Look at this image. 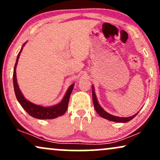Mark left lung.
Here are the masks:
<instances>
[{
  "label": "left lung",
  "mask_w": 160,
  "mask_h": 160,
  "mask_svg": "<svg viewBox=\"0 0 160 160\" xmlns=\"http://www.w3.org/2000/svg\"><path fill=\"white\" fill-rule=\"evenodd\" d=\"M92 101H93V104H94V107L95 111H96L97 113H98L99 115L101 116L103 118L106 119V120H108L110 121H113V122H127L128 121L132 120L134 117L137 115V113H135V115L132 116V117H116V116L111 115L110 113H108V112H106L100 106V104H98V100H97L96 95L95 94V90H94V86H92Z\"/></svg>",
  "instance_id": "8db88e82"
}]
</instances>
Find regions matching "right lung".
I'll list each match as a JSON object with an SVG mask.
<instances>
[{
    "mask_svg": "<svg viewBox=\"0 0 160 160\" xmlns=\"http://www.w3.org/2000/svg\"><path fill=\"white\" fill-rule=\"evenodd\" d=\"M25 44V43L22 45L21 50L19 51V54H18L17 58H16V62L13 69L14 91H15V95L18 102H19V103L21 104V106L23 108V109L25 110L29 115L32 116V117H34V118L40 119V120H49V119H55L56 118V117L63 115L68 109L70 95H71V92H72L73 88H74V83L71 84V85L69 86L68 89L66 92L65 96H64L62 102H60V103L56 104V105L51 106V107H43V106H40L38 105V104H33L32 102H29L28 100L25 99V97L23 96L21 90H20L17 83L16 69V65H17L18 63V60H19L20 56V53H21L22 50V48Z\"/></svg>",
    "mask_w": 160,
    "mask_h": 160,
    "instance_id": "add662e5",
    "label": "right lung"
}]
</instances>
